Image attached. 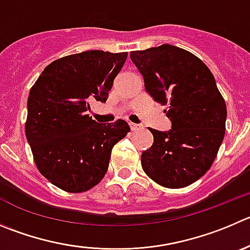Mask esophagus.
Masks as SVG:
<instances>
[{
  "label": "esophagus",
  "instance_id": "obj_1",
  "mask_svg": "<svg viewBox=\"0 0 250 250\" xmlns=\"http://www.w3.org/2000/svg\"><path fill=\"white\" fill-rule=\"evenodd\" d=\"M130 127H131L132 131H137V130H141L142 129V125H140V124L131 123V124H130Z\"/></svg>",
  "mask_w": 250,
  "mask_h": 250
}]
</instances>
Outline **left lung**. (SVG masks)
Here are the masks:
<instances>
[{"mask_svg":"<svg viewBox=\"0 0 250 250\" xmlns=\"http://www.w3.org/2000/svg\"><path fill=\"white\" fill-rule=\"evenodd\" d=\"M145 89L168 105L172 129L148 127L153 144L142 152V169L166 188H184L212 166L225 137L227 108L216 81L199 58L174 45L131 51Z\"/></svg>","mask_w":250,"mask_h":250,"instance_id":"obj_1","label":"left lung"}]
</instances>
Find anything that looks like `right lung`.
Wrapping results in <instances>:
<instances>
[{
    "instance_id": "add662e5",
    "label": "right lung",
    "mask_w": 250,
    "mask_h": 250,
    "mask_svg": "<svg viewBox=\"0 0 250 250\" xmlns=\"http://www.w3.org/2000/svg\"><path fill=\"white\" fill-rule=\"evenodd\" d=\"M127 52L103 50L65 56L47 65L28 97L25 136L39 172L60 189L82 192L108 170L114 145L130 131L125 120L98 124L87 114L105 103Z\"/></svg>"
}]
</instances>
